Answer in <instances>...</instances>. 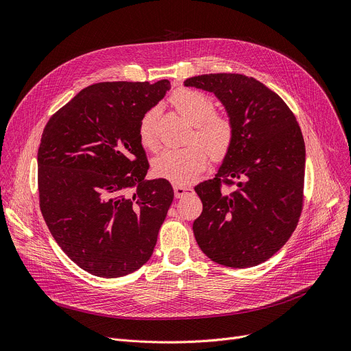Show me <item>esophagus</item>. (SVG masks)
I'll use <instances>...</instances> for the list:
<instances>
[{
  "mask_svg": "<svg viewBox=\"0 0 351 351\" xmlns=\"http://www.w3.org/2000/svg\"><path fill=\"white\" fill-rule=\"evenodd\" d=\"M173 192H175L176 197H183V196L192 193L193 189L191 186H180V185H178V186H173Z\"/></svg>",
  "mask_w": 351,
  "mask_h": 351,
  "instance_id": "34e87169",
  "label": "esophagus"
}]
</instances>
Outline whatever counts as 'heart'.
<instances>
[{
  "label": "heart",
  "instance_id": "b5f03b06",
  "mask_svg": "<svg viewBox=\"0 0 351 351\" xmlns=\"http://www.w3.org/2000/svg\"><path fill=\"white\" fill-rule=\"evenodd\" d=\"M178 112L196 126L195 138L215 156L226 152L230 145L233 129L226 118L216 117V105L212 97L196 89H179L171 97ZM159 109H147L139 122V138L143 146L155 149L158 146L156 125ZM209 155L202 146H189L163 149L154 160V171L158 176L178 185H188L205 171Z\"/></svg>",
  "mask_w": 351,
  "mask_h": 351
}]
</instances>
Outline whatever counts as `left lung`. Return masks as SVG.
<instances>
[{
    "label": "left lung",
    "mask_w": 351,
    "mask_h": 351,
    "mask_svg": "<svg viewBox=\"0 0 351 351\" xmlns=\"http://www.w3.org/2000/svg\"><path fill=\"white\" fill-rule=\"evenodd\" d=\"M183 85L215 94L233 129L215 179L195 186L204 204L193 222L196 242L219 265H261L299 222L306 166L300 126L285 101L254 78L208 73ZM222 180L237 185L233 193L219 191Z\"/></svg>",
    "instance_id": "left-lung-1"
}]
</instances>
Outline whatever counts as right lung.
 Here are the masks:
<instances>
[{
	"label": "right lung",
	"mask_w": 351,
	"mask_h": 351,
	"mask_svg": "<svg viewBox=\"0 0 351 351\" xmlns=\"http://www.w3.org/2000/svg\"><path fill=\"white\" fill-rule=\"evenodd\" d=\"M171 82H99L84 88L48 121L38 149L40 206L69 259L114 279L151 259L173 200L149 169L139 122Z\"/></svg>",
	"instance_id": "right-lung-1"
}]
</instances>
